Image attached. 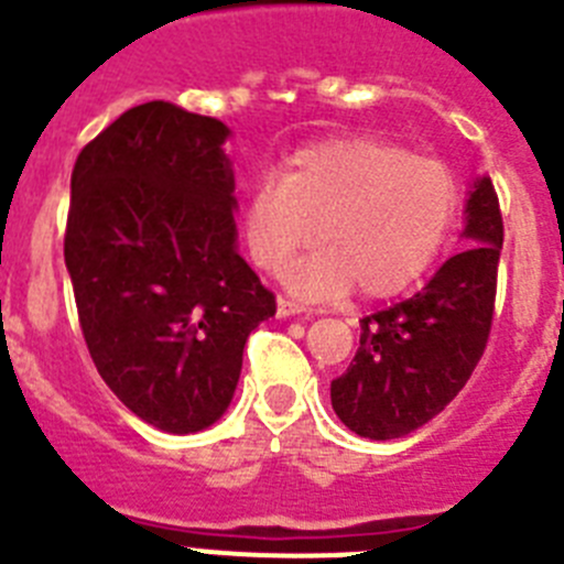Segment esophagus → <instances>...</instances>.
Instances as JSON below:
<instances>
[{"instance_id": "1", "label": "esophagus", "mask_w": 564, "mask_h": 564, "mask_svg": "<svg viewBox=\"0 0 564 564\" xmlns=\"http://www.w3.org/2000/svg\"><path fill=\"white\" fill-rule=\"evenodd\" d=\"M276 313L282 318H285V316H299V313H305V305H299V302H293V299H288V296H279Z\"/></svg>"}]
</instances>
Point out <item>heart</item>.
I'll list each match as a JSON object with an SVG mask.
<instances>
[{
	"label": "heart",
	"instance_id": "1",
	"mask_svg": "<svg viewBox=\"0 0 564 564\" xmlns=\"http://www.w3.org/2000/svg\"><path fill=\"white\" fill-rule=\"evenodd\" d=\"M460 206L455 174L437 158L378 138H341L302 149L279 181H259L242 208L257 268L293 271L305 296H333L356 282L364 296H392L415 282L443 248Z\"/></svg>",
	"mask_w": 564,
	"mask_h": 564
}]
</instances>
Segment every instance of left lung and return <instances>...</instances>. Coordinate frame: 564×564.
I'll return each mask as SVG.
<instances>
[{"mask_svg":"<svg viewBox=\"0 0 564 564\" xmlns=\"http://www.w3.org/2000/svg\"><path fill=\"white\" fill-rule=\"evenodd\" d=\"M466 246L415 293L361 318L330 401L347 430L392 441L430 423L475 372L495 322L502 214L488 177L466 203Z\"/></svg>","mask_w":564,"mask_h":564,"instance_id":"8db88e82","label":"left lung"}]
</instances>
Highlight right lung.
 <instances>
[{"instance_id": "1", "label": "right lung", "mask_w": 564, "mask_h": 564, "mask_svg": "<svg viewBox=\"0 0 564 564\" xmlns=\"http://www.w3.org/2000/svg\"><path fill=\"white\" fill-rule=\"evenodd\" d=\"M226 123L132 107L78 152L64 231L78 325L98 376L172 435L212 426L276 296L237 253Z\"/></svg>"}]
</instances>
